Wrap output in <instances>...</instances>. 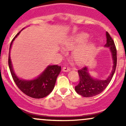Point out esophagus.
Here are the masks:
<instances>
[{"mask_svg":"<svg viewBox=\"0 0 126 126\" xmlns=\"http://www.w3.org/2000/svg\"><path fill=\"white\" fill-rule=\"evenodd\" d=\"M62 71H63V72H68V71H70V69H69V67L63 66V68H62Z\"/></svg>","mask_w":126,"mask_h":126,"instance_id":"obj_1","label":"esophagus"}]
</instances>
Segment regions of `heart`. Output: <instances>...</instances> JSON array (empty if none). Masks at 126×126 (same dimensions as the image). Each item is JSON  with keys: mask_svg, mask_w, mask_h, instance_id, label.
Segmentation results:
<instances>
[{"mask_svg": "<svg viewBox=\"0 0 126 126\" xmlns=\"http://www.w3.org/2000/svg\"><path fill=\"white\" fill-rule=\"evenodd\" d=\"M90 36L88 33H81L73 37H71L66 42V47L68 49H73L77 47L74 50L72 54L74 59L77 63H83L86 62L90 58V56L92 55L94 50L95 44L93 42H88L83 45H82L88 40ZM81 45H82V47L80 46ZM79 46L81 47H79ZM60 50L62 52H64V49L61 47Z\"/></svg>", "mask_w": 126, "mask_h": 126, "instance_id": "b5f03b06", "label": "heart"}]
</instances>
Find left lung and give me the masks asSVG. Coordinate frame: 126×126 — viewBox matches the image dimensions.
Wrapping results in <instances>:
<instances>
[{"label":"left lung","mask_w":126,"mask_h":126,"mask_svg":"<svg viewBox=\"0 0 126 126\" xmlns=\"http://www.w3.org/2000/svg\"><path fill=\"white\" fill-rule=\"evenodd\" d=\"M107 43L104 47H108L110 50L113 60V67L111 73L105 80L94 79L90 76L88 67L85 66L78 70L80 80L77 85L75 87V90L79 94L86 97H93L101 93L111 81L115 72L117 62L116 49L113 40L110 36L109 33L106 32Z\"/></svg>","instance_id":"left-lung-1"}]
</instances>
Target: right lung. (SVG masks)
I'll return each instance as SVG.
<instances>
[{"instance_id": "obj_1", "label": "right lung", "mask_w": 126, "mask_h": 126, "mask_svg": "<svg viewBox=\"0 0 126 126\" xmlns=\"http://www.w3.org/2000/svg\"><path fill=\"white\" fill-rule=\"evenodd\" d=\"M23 29L15 36L10 44L8 57L9 68L15 83L24 94L33 98H43L52 91L55 87L56 80L61 71V66L58 65L47 66L41 74L33 79L25 80L19 78L13 70L10 53L14 40Z\"/></svg>"}]
</instances>
